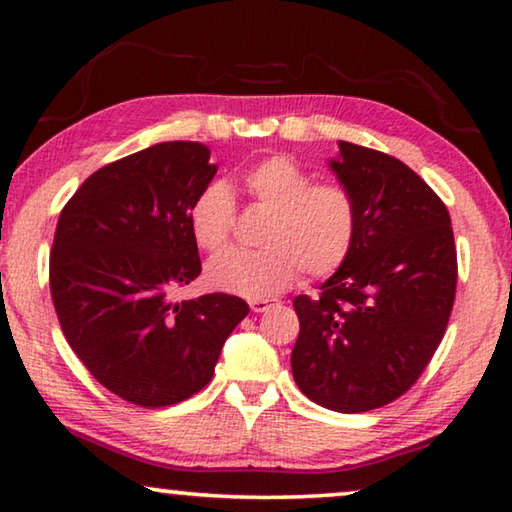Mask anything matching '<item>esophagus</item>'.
<instances>
[{
    "mask_svg": "<svg viewBox=\"0 0 512 512\" xmlns=\"http://www.w3.org/2000/svg\"><path fill=\"white\" fill-rule=\"evenodd\" d=\"M275 300H268V298H255L250 300V309L257 311V314H262V311H268V307H273Z\"/></svg>",
    "mask_w": 512,
    "mask_h": 512,
    "instance_id": "1",
    "label": "esophagus"
}]
</instances>
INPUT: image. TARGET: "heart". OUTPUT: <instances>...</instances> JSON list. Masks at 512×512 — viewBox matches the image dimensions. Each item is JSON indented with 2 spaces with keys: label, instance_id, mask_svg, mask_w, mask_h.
I'll return each instance as SVG.
<instances>
[{
  "label": "heart",
  "instance_id": "obj_1",
  "mask_svg": "<svg viewBox=\"0 0 512 512\" xmlns=\"http://www.w3.org/2000/svg\"><path fill=\"white\" fill-rule=\"evenodd\" d=\"M253 201L271 212L259 250H225L207 262V284L244 298H266L291 287L302 268L327 277L348 259L357 207L343 185H314L311 173L287 155H268L244 173ZM235 196L223 183L207 185L189 210V228L203 250L228 244L235 225Z\"/></svg>",
  "mask_w": 512,
  "mask_h": 512
}]
</instances>
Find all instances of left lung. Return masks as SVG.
I'll return each instance as SVG.
<instances>
[{
	"label": "left lung",
	"mask_w": 512,
	"mask_h": 512,
	"mask_svg": "<svg viewBox=\"0 0 512 512\" xmlns=\"http://www.w3.org/2000/svg\"><path fill=\"white\" fill-rule=\"evenodd\" d=\"M329 167L357 207L348 259L320 296L293 300V379L339 413L391 404L443 341L456 296L452 219L438 194L393 155L339 142Z\"/></svg>",
	"instance_id": "left-lung-1"
}]
</instances>
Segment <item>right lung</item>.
Here are the masks:
<instances>
[{"mask_svg":"<svg viewBox=\"0 0 512 512\" xmlns=\"http://www.w3.org/2000/svg\"><path fill=\"white\" fill-rule=\"evenodd\" d=\"M216 164L201 142H162L94 171L60 212L49 287L63 334L121 400L158 409L214 375L250 307L228 293L171 302L201 275L189 228Z\"/></svg>","mask_w":512,"mask_h":512,"instance_id":"add662e5","label":"right lung"}]
</instances>
